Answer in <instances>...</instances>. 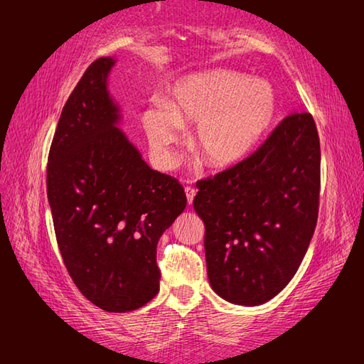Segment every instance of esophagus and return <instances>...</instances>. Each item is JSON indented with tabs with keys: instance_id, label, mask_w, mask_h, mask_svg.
Segmentation results:
<instances>
[{
	"instance_id": "esophagus-1",
	"label": "esophagus",
	"mask_w": 364,
	"mask_h": 364,
	"mask_svg": "<svg viewBox=\"0 0 364 364\" xmlns=\"http://www.w3.org/2000/svg\"><path fill=\"white\" fill-rule=\"evenodd\" d=\"M184 192H186L188 203L192 205V202H194V197H196V194H197V189H196V188H191V186H186V188H184Z\"/></svg>"
}]
</instances>
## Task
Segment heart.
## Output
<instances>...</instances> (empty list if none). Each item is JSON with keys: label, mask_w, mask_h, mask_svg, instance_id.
<instances>
[{"label": "heart", "mask_w": 364, "mask_h": 364, "mask_svg": "<svg viewBox=\"0 0 364 364\" xmlns=\"http://www.w3.org/2000/svg\"><path fill=\"white\" fill-rule=\"evenodd\" d=\"M275 114L277 95L269 82L231 70H213L175 81L166 103L146 107L142 123L161 166L175 164L180 127L196 122L192 149L206 164L227 167L253 150Z\"/></svg>", "instance_id": "b5f03b06"}]
</instances>
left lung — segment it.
Wrapping results in <instances>:
<instances>
[{
  "label": "left lung",
  "mask_w": 364,
  "mask_h": 364,
  "mask_svg": "<svg viewBox=\"0 0 364 364\" xmlns=\"http://www.w3.org/2000/svg\"><path fill=\"white\" fill-rule=\"evenodd\" d=\"M197 188L211 288L230 304H266L296 275L318 222L321 145L311 114L288 115L249 158Z\"/></svg>",
  "instance_id": "obj_1"
}]
</instances>
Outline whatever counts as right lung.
Returning <instances> with one entry per match:
<instances>
[{
  "mask_svg": "<svg viewBox=\"0 0 364 364\" xmlns=\"http://www.w3.org/2000/svg\"><path fill=\"white\" fill-rule=\"evenodd\" d=\"M115 59L94 60L60 112L46 166V194L64 264L76 288L109 313L156 296V245L186 208L173 176L153 170L119 128L107 90Z\"/></svg>",
  "mask_w": 364,
  "mask_h": 364,
  "instance_id": "1",
  "label": "right lung"
}]
</instances>
